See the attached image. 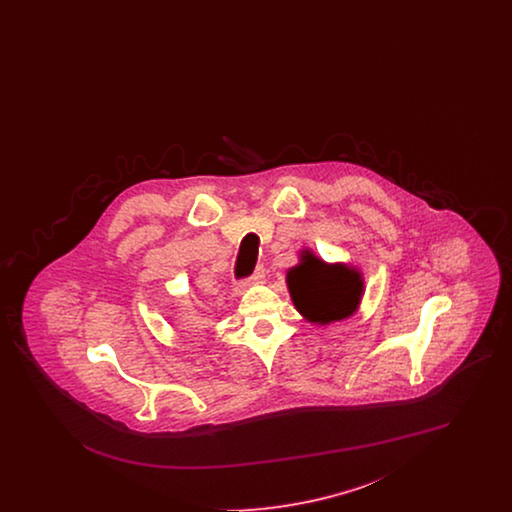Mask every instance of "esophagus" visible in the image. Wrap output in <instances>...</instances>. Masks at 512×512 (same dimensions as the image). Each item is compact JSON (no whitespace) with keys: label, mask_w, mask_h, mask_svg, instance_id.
I'll use <instances>...</instances> for the list:
<instances>
[{"label":"esophagus","mask_w":512,"mask_h":512,"mask_svg":"<svg viewBox=\"0 0 512 512\" xmlns=\"http://www.w3.org/2000/svg\"><path fill=\"white\" fill-rule=\"evenodd\" d=\"M263 278H265V268L257 267L255 268V272L242 282V284H238V288H236V292H244L247 286H255V284H261L263 282Z\"/></svg>","instance_id":"obj_1"}]
</instances>
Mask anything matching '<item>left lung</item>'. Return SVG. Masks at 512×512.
<instances>
[{"label":"left lung","mask_w":512,"mask_h":512,"mask_svg":"<svg viewBox=\"0 0 512 512\" xmlns=\"http://www.w3.org/2000/svg\"><path fill=\"white\" fill-rule=\"evenodd\" d=\"M286 284L297 313L311 324L328 326L353 317L365 295L363 272L349 263H328L303 247L288 268Z\"/></svg>","instance_id":"8db88e82"}]
</instances>
